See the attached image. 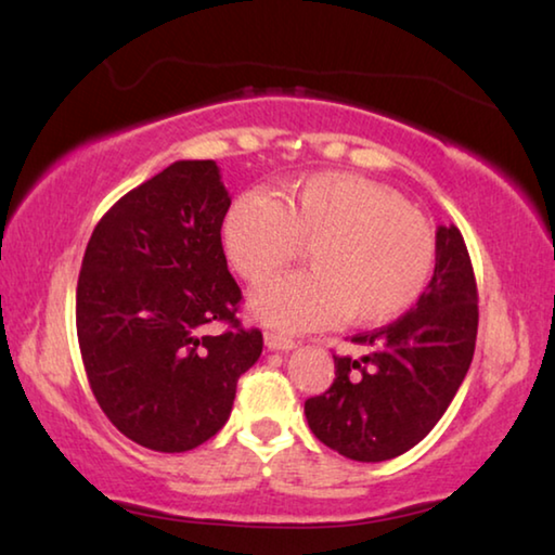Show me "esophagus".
Wrapping results in <instances>:
<instances>
[{"instance_id":"obj_1","label":"esophagus","mask_w":555,"mask_h":555,"mask_svg":"<svg viewBox=\"0 0 555 555\" xmlns=\"http://www.w3.org/2000/svg\"><path fill=\"white\" fill-rule=\"evenodd\" d=\"M264 343H267L269 350H276V352H288V350H294V347H296V343L291 340V337L271 333V331L264 333Z\"/></svg>"}]
</instances>
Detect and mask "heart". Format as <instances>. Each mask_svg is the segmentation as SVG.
<instances>
[{
	"label": "heart",
	"instance_id": "heart-1",
	"mask_svg": "<svg viewBox=\"0 0 555 555\" xmlns=\"http://www.w3.org/2000/svg\"><path fill=\"white\" fill-rule=\"evenodd\" d=\"M232 269L261 284L311 242V271L255 291L267 325L304 333L343 321L382 325L424 294L436 264L426 220L391 188L352 173H315L267 193H240L220 222Z\"/></svg>",
	"mask_w": 555,
	"mask_h": 555
}]
</instances>
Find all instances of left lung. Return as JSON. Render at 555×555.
Listing matches in <instances>:
<instances>
[{"instance_id": "obj_1", "label": "left lung", "mask_w": 555, "mask_h": 555, "mask_svg": "<svg viewBox=\"0 0 555 555\" xmlns=\"http://www.w3.org/2000/svg\"><path fill=\"white\" fill-rule=\"evenodd\" d=\"M477 284L455 224L436 230V269L399 321L352 337L335 382L306 401L313 436L337 453L382 463L421 443L453 401L475 352Z\"/></svg>"}]
</instances>
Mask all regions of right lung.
<instances>
[{
	"label": "right lung",
	"mask_w": 555,
	"mask_h": 555,
	"mask_svg": "<svg viewBox=\"0 0 555 555\" xmlns=\"http://www.w3.org/2000/svg\"><path fill=\"white\" fill-rule=\"evenodd\" d=\"M230 203L218 164L176 162L112 205L82 257L75 323L90 389L119 434L158 453L218 434L264 347L234 318ZM212 322L229 331L208 334Z\"/></svg>",
	"instance_id": "obj_1"
}]
</instances>
